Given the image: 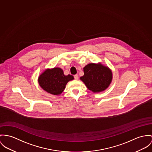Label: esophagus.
Returning <instances> with one entry per match:
<instances>
[{"label":"esophagus","instance_id":"34e87169","mask_svg":"<svg viewBox=\"0 0 152 152\" xmlns=\"http://www.w3.org/2000/svg\"><path fill=\"white\" fill-rule=\"evenodd\" d=\"M74 78H75V80H78V79H79V76H78V75H74Z\"/></svg>","mask_w":152,"mask_h":152}]
</instances>
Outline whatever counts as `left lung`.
I'll return each mask as SVG.
<instances>
[{
  "label": "left lung",
  "instance_id": "obj_1",
  "mask_svg": "<svg viewBox=\"0 0 152 152\" xmlns=\"http://www.w3.org/2000/svg\"><path fill=\"white\" fill-rule=\"evenodd\" d=\"M83 71L84 74L80 79L93 93L104 91L111 83L112 72L101 64H88L83 68Z\"/></svg>",
  "mask_w": 152,
  "mask_h": 152
}]
</instances>
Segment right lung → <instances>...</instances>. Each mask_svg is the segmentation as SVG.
Instances as JSON below:
<instances>
[{
    "mask_svg": "<svg viewBox=\"0 0 152 152\" xmlns=\"http://www.w3.org/2000/svg\"><path fill=\"white\" fill-rule=\"evenodd\" d=\"M74 79L72 75L65 76L60 68L47 69L38 78L40 86L47 93L53 95H59L65 88L66 84Z\"/></svg>",
    "mask_w": 152,
    "mask_h": 152,
    "instance_id": "1",
    "label": "right lung"
}]
</instances>
